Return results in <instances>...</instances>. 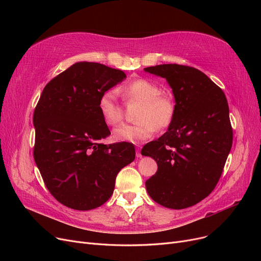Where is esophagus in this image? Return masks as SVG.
Listing matches in <instances>:
<instances>
[{
  "label": "esophagus",
  "instance_id": "34e87169",
  "mask_svg": "<svg viewBox=\"0 0 261 261\" xmlns=\"http://www.w3.org/2000/svg\"><path fill=\"white\" fill-rule=\"evenodd\" d=\"M137 157H138V158L142 157V154H141V149H140V148H138V149H137Z\"/></svg>",
  "mask_w": 261,
  "mask_h": 261
}]
</instances>
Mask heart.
<instances>
[{
    "label": "heart",
    "mask_w": 261,
    "mask_h": 261,
    "mask_svg": "<svg viewBox=\"0 0 261 261\" xmlns=\"http://www.w3.org/2000/svg\"><path fill=\"white\" fill-rule=\"evenodd\" d=\"M120 93L127 103H140L133 124L123 123L113 130L115 142L139 143L147 140L157 130H164L173 121L175 104L172 97L162 94V89L147 79H137L120 88ZM97 107L103 121L108 125L119 123L123 112L117 99L115 90H106L98 98Z\"/></svg>",
    "instance_id": "1"
}]
</instances>
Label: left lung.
I'll return each mask as SVG.
<instances>
[{
    "label": "left lung",
    "instance_id": "obj_1",
    "mask_svg": "<svg viewBox=\"0 0 261 261\" xmlns=\"http://www.w3.org/2000/svg\"><path fill=\"white\" fill-rule=\"evenodd\" d=\"M169 83L175 114L168 131L142 148L158 169L145 182L148 195L167 208L199 203L216 188L232 147L233 130L223 91L194 67L164 64L144 68Z\"/></svg>",
    "mask_w": 261,
    "mask_h": 261
}]
</instances>
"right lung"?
<instances>
[{
    "label": "right lung",
    "instance_id": "1",
    "mask_svg": "<svg viewBox=\"0 0 261 261\" xmlns=\"http://www.w3.org/2000/svg\"><path fill=\"white\" fill-rule=\"evenodd\" d=\"M124 78L119 69L81 62L42 91L33 113V157L48 192L67 207L102 206L112 196L121 168L136 158L131 143L100 142L111 131L99 114L98 98Z\"/></svg>",
    "mask_w": 261,
    "mask_h": 261
}]
</instances>
